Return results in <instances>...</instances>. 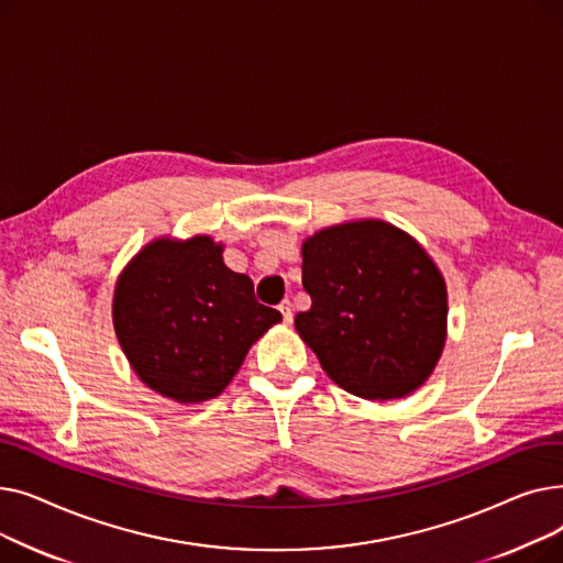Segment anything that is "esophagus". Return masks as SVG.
Listing matches in <instances>:
<instances>
[{
	"instance_id": "34e87169",
	"label": "esophagus",
	"mask_w": 563,
	"mask_h": 563,
	"mask_svg": "<svg viewBox=\"0 0 563 563\" xmlns=\"http://www.w3.org/2000/svg\"><path fill=\"white\" fill-rule=\"evenodd\" d=\"M278 310H280V314H283V321H285V323H291V317H294L291 303H289V301H283V303L278 306Z\"/></svg>"
}]
</instances>
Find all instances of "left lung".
I'll list each match as a JSON object with an SVG mask.
<instances>
[{
  "label": "left lung",
  "mask_w": 563,
  "mask_h": 563,
  "mask_svg": "<svg viewBox=\"0 0 563 563\" xmlns=\"http://www.w3.org/2000/svg\"><path fill=\"white\" fill-rule=\"evenodd\" d=\"M301 255L312 306L294 327L329 378L367 401L424 386L448 340V285L420 242L361 219L317 230Z\"/></svg>",
  "instance_id": "1"
}]
</instances>
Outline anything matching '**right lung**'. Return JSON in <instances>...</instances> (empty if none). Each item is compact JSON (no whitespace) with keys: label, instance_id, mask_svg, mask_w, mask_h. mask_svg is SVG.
<instances>
[{"label":"right lung","instance_id":"add662e5","mask_svg":"<svg viewBox=\"0 0 563 563\" xmlns=\"http://www.w3.org/2000/svg\"><path fill=\"white\" fill-rule=\"evenodd\" d=\"M111 317L134 374L177 404L219 397L283 319L257 303L253 280L228 269L223 244L207 234L145 244L115 280Z\"/></svg>","mask_w":563,"mask_h":563}]
</instances>
